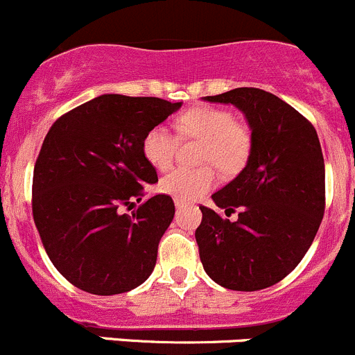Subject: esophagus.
Returning a JSON list of instances; mask_svg holds the SVG:
<instances>
[{
	"label": "esophagus",
	"mask_w": 355,
	"mask_h": 355,
	"mask_svg": "<svg viewBox=\"0 0 355 355\" xmlns=\"http://www.w3.org/2000/svg\"><path fill=\"white\" fill-rule=\"evenodd\" d=\"M174 204H175V207H178V209H183L184 205H187V202H183V200H178V198H175V200H174Z\"/></svg>",
	"instance_id": "obj_1"
}]
</instances>
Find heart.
<instances>
[{
	"instance_id": "b5f03b06",
	"label": "heart",
	"mask_w": 355,
	"mask_h": 355,
	"mask_svg": "<svg viewBox=\"0 0 355 355\" xmlns=\"http://www.w3.org/2000/svg\"><path fill=\"white\" fill-rule=\"evenodd\" d=\"M174 127L181 137L200 139L198 160L214 162L221 171L235 172L244 165L251 150V134L244 125L234 121L226 110L211 106L190 107L174 120ZM175 139L164 125H157L143 139V155L153 167L165 171L172 164ZM218 174L212 164L187 168L178 167L165 174L160 190L178 200L190 202L214 188Z\"/></svg>"
}]
</instances>
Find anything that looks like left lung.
<instances>
[{
    "mask_svg": "<svg viewBox=\"0 0 355 355\" xmlns=\"http://www.w3.org/2000/svg\"><path fill=\"white\" fill-rule=\"evenodd\" d=\"M232 104L251 129L248 164L212 195L225 214L202 205L195 230L205 273L234 291H258L296 268L315 239L324 216V158L319 137L305 116L261 89H234L202 97Z\"/></svg>",
    "mask_w": 355,
    "mask_h": 355,
    "instance_id": "1",
    "label": "left lung"
}]
</instances>
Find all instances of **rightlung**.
<instances>
[{"mask_svg": "<svg viewBox=\"0 0 355 355\" xmlns=\"http://www.w3.org/2000/svg\"><path fill=\"white\" fill-rule=\"evenodd\" d=\"M181 104L104 94L50 127L33 174V218L50 261L82 291L120 295L153 272L174 202L143 200L158 183L143 139Z\"/></svg>", "mask_w": 355, "mask_h": 355, "instance_id": "obj_1", "label": "right lung"}]
</instances>
